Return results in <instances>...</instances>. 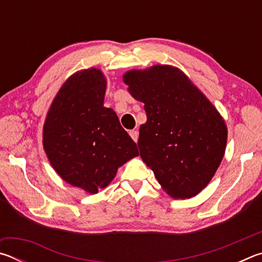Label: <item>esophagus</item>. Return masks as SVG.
Wrapping results in <instances>:
<instances>
[{"mask_svg": "<svg viewBox=\"0 0 262 262\" xmlns=\"http://www.w3.org/2000/svg\"><path fill=\"white\" fill-rule=\"evenodd\" d=\"M129 135H130L132 139L134 140L135 142H137V140H139V132H137V130H135V129L130 130L129 132Z\"/></svg>", "mask_w": 262, "mask_h": 262, "instance_id": "obj_1", "label": "esophagus"}]
</instances>
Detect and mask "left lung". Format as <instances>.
Returning <instances> with one entry per match:
<instances>
[{
  "instance_id": "obj_1",
  "label": "left lung",
  "mask_w": 262,
  "mask_h": 262,
  "mask_svg": "<svg viewBox=\"0 0 262 262\" xmlns=\"http://www.w3.org/2000/svg\"><path fill=\"white\" fill-rule=\"evenodd\" d=\"M130 95L144 103L147 122L137 145L164 190L192 198L206 187L223 159L227 126L202 92L178 68L154 66L123 76Z\"/></svg>"
}]
</instances>
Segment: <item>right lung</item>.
<instances>
[{"mask_svg": "<svg viewBox=\"0 0 262 262\" xmlns=\"http://www.w3.org/2000/svg\"><path fill=\"white\" fill-rule=\"evenodd\" d=\"M106 81L98 69L67 79L48 111L43 148L68 184L95 194L113 180L119 166L139 156L112 108L104 107Z\"/></svg>", "mask_w": 262, "mask_h": 262, "instance_id": "add662e5", "label": "right lung"}]
</instances>
